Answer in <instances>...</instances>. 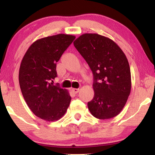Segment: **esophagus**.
<instances>
[{
  "instance_id": "34e87169",
  "label": "esophagus",
  "mask_w": 155,
  "mask_h": 155,
  "mask_svg": "<svg viewBox=\"0 0 155 155\" xmlns=\"http://www.w3.org/2000/svg\"><path fill=\"white\" fill-rule=\"evenodd\" d=\"M80 89H78V88H73L72 89V92L73 93H75V94H77V93L79 92Z\"/></svg>"
}]
</instances>
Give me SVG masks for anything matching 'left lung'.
Wrapping results in <instances>:
<instances>
[{
    "label": "left lung",
    "instance_id": "8db88e82",
    "mask_svg": "<svg viewBox=\"0 0 155 155\" xmlns=\"http://www.w3.org/2000/svg\"><path fill=\"white\" fill-rule=\"evenodd\" d=\"M73 44L94 75V96L87 103L90 113L99 119L115 117L124 109L131 90L126 55L113 40L98 34H83Z\"/></svg>",
    "mask_w": 155,
    "mask_h": 155
}]
</instances>
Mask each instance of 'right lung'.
<instances>
[{
    "instance_id": "obj_1",
    "label": "right lung",
    "mask_w": 155,
    "mask_h": 155,
    "mask_svg": "<svg viewBox=\"0 0 155 155\" xmlns=\"http://www.w3.org/2000/svg\"><path fill=\"white\" fill-rule=\"evenodd\" d=\"M75 39L59 34L41 38L29 46L21 61L19 83L25 101L33 114L46 121H56L67 111L68 91L54 85L56 63Z\"/></svg>"
}]
</instances>
